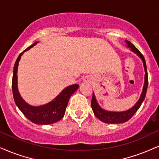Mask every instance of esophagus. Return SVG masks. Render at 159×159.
<instances>
[{
  "label": "esophagus",
  "mask_w": 159,
  "mask_h": 159,
  "mask_svg": "<svg viewBox=\"0 0 159 159\" xmlns=\"http://www.w3.org/2000/svg\"><path fill=\"white\" fill-rule=\"evenodd\" d=\"M84 81L89 82V83H90V82L91 81V78H85V79H84Z\"/></svg>",
  "instance_id": "1"
}]
</instances>
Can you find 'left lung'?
<instances>
[{
    "label": "left lung",
    "mask_w": 159,
    "mask_h": 159,
    "mask_svg": "<svg viewBox=\"0 0 159 159\" xmlns=\"http://www.w3.org/2000/svg\"><path fill=\"white\" fill-rule=\"evenodd\" d=\"M125 43L127 44V48H130L131 52H133L140 57L141 60H142L143 65H144V86H143L142 92L141 93V96L137 101V102L131 108L125 111H121V112H116V111H109L106 110L102 108L99 103L97 102V99H96L94 93L93 92V97H92L91 100V107L93 110V113L95 116L99 119V120L103 121L107 124H119V123H124L128 121L131 117L134 116L139 108L141 105H142L144 98H145L147 90H148V70H147V66L145 60H144V56L142 55V53L139 51L135 47L134 45L129 42L128 40H125Z\"/></svg>",
    "instance_id": "left-lung-1"
}]
</instances>
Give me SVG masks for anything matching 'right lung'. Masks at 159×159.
Returning <instances> with one entry per match:
<instances>
[{
  "label": "right lung",
  "mask_w": 159,
  "mask_h": 159,
  "mask_svg": "<svg viewBox=\"0 0 159 159\" xmlns=\"http://www.w3.org/2000/svg\"><path fill=\"white\" fill-rule=\"evenodd\" d=\"M38 43V42L34 43L32 46L27 48L17 57L15 66H14L11 87H12L13 97L15 104L27 119L34 124L50 125L60 121L64 116L70 96L78 89L79 85L77 84H74V85L68 86L62 90L61 93L57 97L54 98L52 101L45 104L43 105H40V106L30 105L23 99L20 94L18 89H17V74L19 61L23 53L34 46Z\"/></svg>",
  "instance_id": "obj_1"
}]
</instances>
